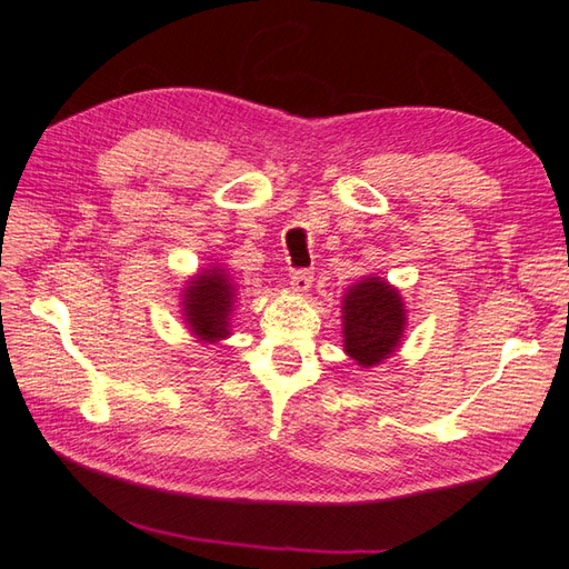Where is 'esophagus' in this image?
<instances>
[{
  "mask_svg": "<svg viewBox=\"0 0 569 569\" xmlns=\"http://www.w3.org/2000/svg\"><path fill=\"white\" fill-rule=\"evenodd\" d=\"M311 282H313V272L311 270H295V272H291V289L299 291V295L308 291Z\"/></svg>",
  "mask_w": 569,
  "mask_h": 569,
  "instance_id": "34e87169",
  "label": "esophagus"
}]
</instances>
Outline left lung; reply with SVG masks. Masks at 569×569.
<instances>
[{"instance_id":"8db88e82","label":"left lung","mask_w":569,"mask_h":569,"mask_svg":"<svg viewBox=\"0 0 569 569\" xmlns=\"http://www.w3.org/2000/svg\"><path fill=\"white\" fill-rule=\"evenodd\" d=\"M341 320L343 351L360 368H372L399 347L408 318L399 289L382 278H363L343 295Z\"/></svg>"}]
</instances>
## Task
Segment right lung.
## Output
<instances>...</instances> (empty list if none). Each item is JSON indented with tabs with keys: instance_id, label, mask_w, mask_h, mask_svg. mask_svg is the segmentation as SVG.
Masks as SVG:
<instances>
[{
	"instance_id": "obj_1",
	"label": "right lung",
	"mask_w": 569,
	"mask_h": 569,
	"mask_svg": "<svg viewBox=\"0 0 569 569\" xmlns=\"http://www.w3.org/2000/svg\"><path fill=\"white\" fill-rule=\"evenodd\" d=\"M234 284L222 268H209L187 282L182 316L189 330L201 341H220L230 335Z\"/></svg>"
}]
</instances>
